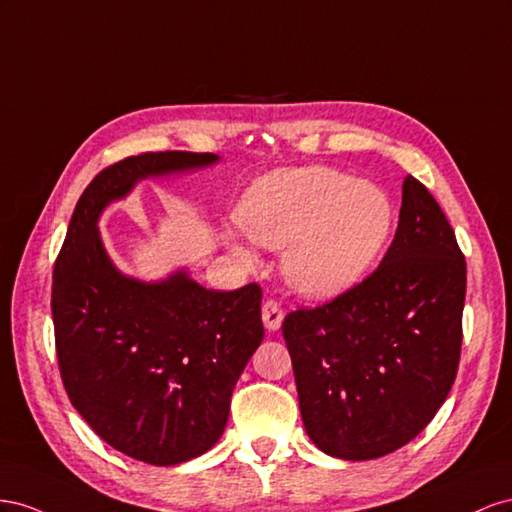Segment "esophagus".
Here are the masks:
<instances>
[{
	"label": "esophagus",
	"mask_w": 512,
	"mask_h": 512,
	"mask_svg": "<svg viewBox=\"0 0 512 512\" xmlns=\"http://www.w3.org/2000/svg\"><path fill=\"white\" fill-rule=\"evenodd\" d=\"M261 319H264L266 330L276 332V330L281 328V324H283V311H281V306L276 304L274 300H266L264 306H261Z\"/></svg>",
	"instance_id": "34e87169"
}]
</instances>
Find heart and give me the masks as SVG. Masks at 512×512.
Wrapping results in <instances>:
<instances>
[{"instance_id":"obj_1","label":"heart","mask_w":512,"mask_h":512,"mask_svg":"<svg viewBox=\"0 0 512 512\" xmlns=\"http://www.w3.org/2000/svg\"><path fill=\"white\" fill-rule=\"evenodd\" d=\"M394 201L379 184L330 167L274 171L242 195L236 218L261 246L285 248L283 276L300 296L330 300L371 272L394 227ZM229 251L251 264L253 251L227 231Z\"/></svg>"}]
</instances>
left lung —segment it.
<instances>
[{"instance_id":"left-lung-1","label":"left lung","mask_w":512,"mask_h":512,"mask_svg":"<svg viewBox=\"0 0 512 512\" xmlns=\"http://www.w3.org/2000/svg\"><path fill=\"white\" fill-rule=\"evenodd\" d=\"M465 259L433 195L403 180L397 236L354 289L283 321L306 435L367 461L412 442L457 377Z\"/></svg>"}]
</instances>
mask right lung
Listing matches in <instances>:
<instances>
[{
    "instance_id": "add662e5",
    "label": "right lung",
    "mask_w": 512,
    "mask_h": 512,
    "mask_svg": "<svg viewBox=\"0 0 512 512\" xmlns=\"http://www.w3.org/2000/svg\"><path fill=\"white\" fill-rule=\"evenodd\" d=\"M218 163L216 154L148 152L100 171L55 261V345L70 403L109 446L143 463H184L221 440L233 388L264 341L261 289H206L186 268L158 281L124 274L98 223L139 182Z\"/></svg>"
}]
</instances>
